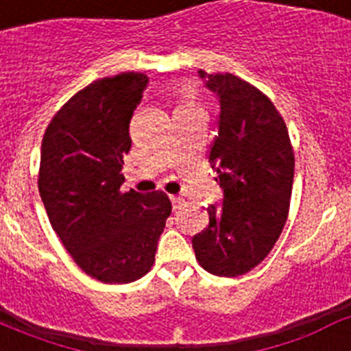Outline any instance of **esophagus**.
Wrapping results in <instances>:
<instances>
[{
  "instance_id": "34e87169",
  "label": "esophagus",
  "mask_w": 351,
  "mask_h": 351,
  "mask_svg": "<svg viewBox=\"0 0 351 351\" xmlns=\"http://www.w3.org/2000/svg\"><path fill=\"white\" fill-rule=\"evenodd\" d=\"M170 200H172V207L176 210L182 209V206H184V198H181V197H176V195H172V197H170Z\"/></svg>"
}]
</instances>
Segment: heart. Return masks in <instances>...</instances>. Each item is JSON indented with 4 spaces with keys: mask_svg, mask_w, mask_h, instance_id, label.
Here are the masks:
<instances>
[{
    "mask_svg": "<svg viewBox=\"0 0 351 351\" xmlns=\"http://www.w3.org/2000/svg\"><path fill=\"white\" fill-rule=\"evenodd\" d=\"M197 107V98H195V91L190 86H182L179 89V104L178 108H195Z\"/></svg>",
    "mask_w": 351,
    "mask_h": 351,
    "instance_id": "heart-1",
    "label": "heart"
}]
</instances>
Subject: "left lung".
I'll use <instances>...</instances> for the list:
<instances>
[{
  "instance_id": "left-lung-1",
  "label": "left lung",
  "mask_w": 351,
  "mask_h": 351,
  "mask_svg": "<svg viewBox=\"0 0 351 351\" xmlns=\"http://www.w3.org/2000/svg\"><path fill=\"white\" fill-rule=\"evenodd\" d=\"M198 75L219 100L209 163L223 204L207 207L209 225L191 243L207 272L235 278L255 269L280 239L295 158L283 117L260 89L232 73Z\"/></svg>"
}]
</instances>
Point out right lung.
<instances>
[{"mask_svg": "<svg viewBox=\"0 0 351 351\" xmlns=\"http://www.w3.org/2000/svg\"><path fill=\"white\" fill-rule=\"evenodd\" d=\"M149 79L126 71L80 89L42 141L38 190L49 221L84 272L101 283L141 280L172 213L163 191H121L130 121Z\"/></svg>", "mask_w": 351, "mask_h": 351, "instance_id": "obj_1", "label": "right lung"}]
</instances>
